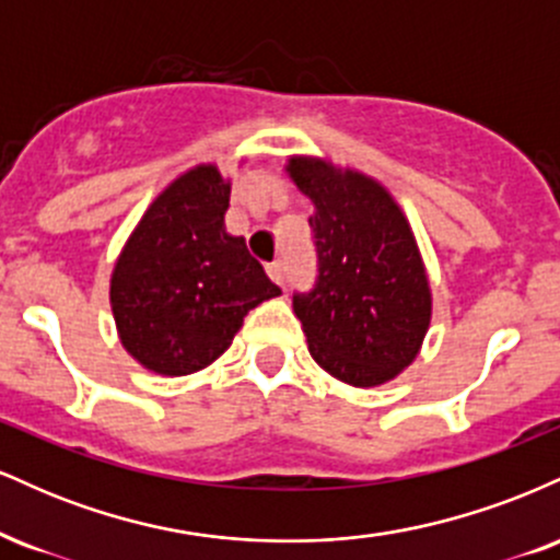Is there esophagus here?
Segmentation results:
<instances>
[{
    "instance_id": "esophagus-1",
    "label": "esophagus",
    "mask_w": 560,
    "mask_h": 560,
    "mask_svg": "<svg viewBox=\"0 0 560 560\" xmlns=\"http://www.w3.org/2000/svg\"><path fill=\"white\" fill-rule=\"evenodd\" d=\"M268 276H271L276 284L284 287V284H287V266H284V262H281V260L271 262V266H268Z\"/></svg>"
}]
</instances>
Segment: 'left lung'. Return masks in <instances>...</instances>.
<instances>
[{
  "instance_id": "left-lung-1",
  "label": "left lung",
  "mask_w": 560,
  "mask_h": 560,
  "mask_svg": "<svg viewBox=\"0 0 560 560\" xmlns=\"http://www.w3.org/2000/svg\"><path fill=\"white\" fill-rule=\"evenodd\" d=\"M289 176L316 205L307 218L318 273L294 292L311 355L352 387H376L410 365L432 318V292L402 210L355 171L292 158Z\"/></svg>"
}]
</instances>
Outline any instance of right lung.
I'll return each mask as SVG.
<instances>
[{
    "mask_svg": "<svg viewBox=\"0 0 560 560\" xmlns=\"http://www.w3.org/2000/svg\"><path fill=\"white\" fill-rule=\"evenodd\" d=\"M231 186L215 165L178 176L150 205L115 262L120 342L144 369L186 376L226 352L242 320L281 294L242 236L223 229Z\"/></svg>",
    "mask_w": 560,
    "mask_h": 560,
    "instance_id": "1",
    "label": "right lung"
}]
</instances>
